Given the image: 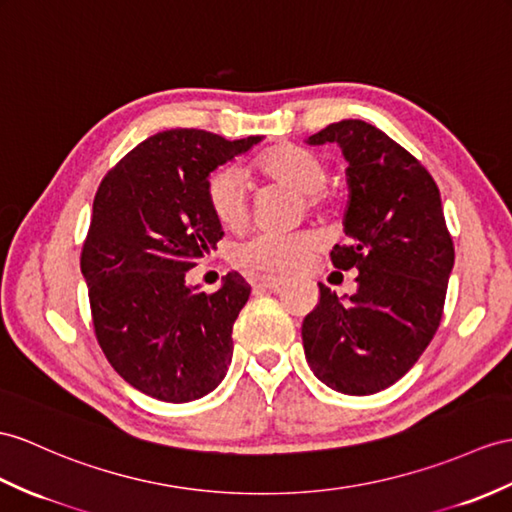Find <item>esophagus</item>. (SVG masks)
Listing matches in <instances>:
<instances>
[{
	"label": "esophagus",
	"mask_w": 512,
	"mask_h": 512,
	"mask_svg": "<svg viewBox=\"0 0 512 512\" xmlns=\"http://www.w3.org/2000/svg\"><path fill=\"white\" fill-rule=\"evenodd\" d=\"M284 282H286V278H282V276H258L254 280V284L260 286V289H269V291L280 289Z\"/></svg>",
	"instance_id": "1"
}]
</instances>
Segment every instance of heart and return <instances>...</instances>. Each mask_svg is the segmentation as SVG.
<instances>
[{
    "label": "heart",
    "mask_w": 512,
    "mask_h": 512,
    "mask_svg": "<svg viewBox=\"0 0 512 512\" xmlns=\"http://www.w3.org/2000/svg\"><path fill=\"white\" fill-rule=\"evenodd\" d=\"M254 169L269 180L289 184L306 195L308 206H326L330 171L326 160L297 145H278L254 162ZM208 206L226 228H241L249 217L245 178L239 169L226 167L206 184ZM319 247L315 232H258L234 249V260L256 271H293Z\"/></svg>",
    "instance_id": "obj_1"
}]
</instances>
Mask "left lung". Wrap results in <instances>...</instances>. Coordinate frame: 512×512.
<instances>
[{"instance_id": "8db88e82", "label": "left lung", "mask_w": 512, "mask_h": 512, "mask_svg": "<svg viewBox=\"0 0 512 512\" xmlns=\"http://www.w3.org/2000/svg\"><path fill=\"white\" fill-rule=\"evenodd\" d=\"M336 143L347 162L350 199L336 269H358L356 293L319 284L304 319V354L315 376L345 395H371L400 380L439 328L454 243L439 186L421 162L376 126L343 119L308 136Z\"/></svg>"}]
</instances>
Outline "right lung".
Returning a JSON list of instances; mask_svg holds the SVG:
<instances>
[{"label":"right lung","mask_w":512,"mask_h":512,"mask_svg":"<svg viewBox=\"0 0 512 512\" xmlns=\"http://www.w3.org/2000/svg\"><path fill=\"white\" fill-rule=\"evenodd\" d=\"M260 141L158 132L123 156L95 193L80 269L97 343L123 380L160 402L199 400L226 378L232 326L252 286L230 271L206 295L186 284V271L223 236L206 197L210 173Z\"/></svg>","instance_id":"obj_1"}]
</instances>
